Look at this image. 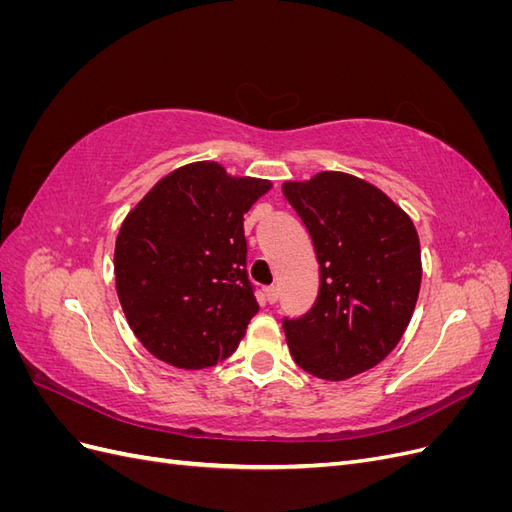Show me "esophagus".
<instances>
[{
  "label": "esophagus",
  "instance_id": "1",
  "mask_svg": "<svg viewBox=\"0 0 512 512\" xmlns=\"http://www.w3.org/2000/svg\"><path fill=\"white\" fill-rule=\"evenodd\" d=\"M265 297H267V301H269V303H275L277 299H280V288H277V286H269V288H265Z\"/></svg>",
  "mask_w": 512,
  "mask_h": 512
}]
</instances>
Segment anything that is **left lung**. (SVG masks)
I'll return each instance as SVG.
<instances>
[{"mask_svg": "<svg viewBox=\"0 0 512 512\" xmlns=\"http://www.w3.org/2000/svg\"><path fill=\"white\" fill-rule=\"evenodd\" d=\"M282 192L320 265L314 307L284 320L292 359L320 380L359 376L393 352L414 314L423 277L414 222L376 185L337 170Z\"/></svg>", "mask_w": 512, "mask_h": 512, "instance_id": "obj_1", "label": "left lung"}]
</instances>
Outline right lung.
Masks as SVG:
<instances>
[{
    "instance_id": "add662e5",
    "label": "right lung",
    "mask_w": 512,
    "mask_h": 512,
    "mask_svg": "<svg viewBox=\"0 0 512 512\" xmlns=\"http://www.w3.org/2000/svg\"><path fill=\"white\" fill-rule=\"evenodd\" d=\"M273 188L192 162L162 177L123 220L115 288L147 352L177 369L218 365L237 350L258 303L245 271L243 218Z\"/></svg>"
}]
</instances>
